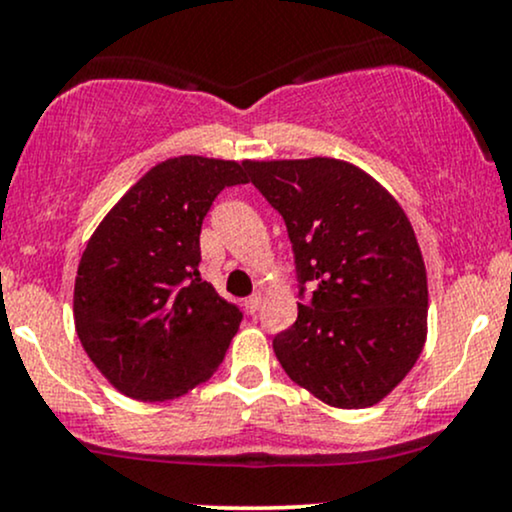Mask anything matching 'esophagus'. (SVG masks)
<instances>
[{
    "mask_svg": "<svg viewBox=\"0 0 512 512\" xmlns=\"http://www.w3.org/2000/svg\"><path fill=\"white\" fill-rule=\"evenodd\" d=\"M260 303H262V296H260V293H252L250 298H245V310H248L250 315H255L257 310H260Z\"/></svg>",
    "mask_w": 512,
    "mask_h": 512,
    "instance_id": "obj_1",
    "label": "esophagus"
}]
</instances>
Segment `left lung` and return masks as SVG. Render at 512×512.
<instances>
[{"instance_id": "left-lung-1", "label": "left lung", "mask_w": 512, "mask_h": 512, "mask_svg": "<svg viewBox=\"0 0 512 512\" xmlns=\"http://www.w3.org/2000/svg\"><path fill=\"white\" fill-rule=\"evenodd\" d=\"M250 182L284 216L301 296L274 337L286 375L330 407H373L426 342L428 284L414 228L366 170L337 158L248 161Z\"/></svg>"}]
</instances>
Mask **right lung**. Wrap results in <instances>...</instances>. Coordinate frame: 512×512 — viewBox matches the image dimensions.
<instances>
[{"label": "right lung", "instance_id": "1", "mask_svg": "<svg viewBox=\"0 0 512 512\" xmlns=\"http://www.w3.org/2000/svg\"><path fill=\"white\" fill-rule=\"evenodd\" d=\"M248 161L158 163L98 223L74 281L81 346L110 385L166 402L214 375L243 313L199 276L202 221Z\"/></svg>", "mask_w": 512, "mask_h": 512}]
</instances>
